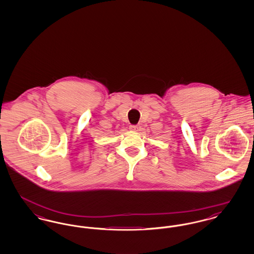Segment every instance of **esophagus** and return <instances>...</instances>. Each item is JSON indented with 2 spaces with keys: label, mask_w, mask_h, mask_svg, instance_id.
I'll list each match as a JSON object with an SVG mask.
<instances>
[{
  "label": "esophagus",
  "mask_w": 254,
  "mask_h": 254,
  "mask_svg": "<svg viewBox=\"0 0 254 254\" xmlns=\"http://www.w3.org/2000/svg\"><path fill=\"white\" fill-rule=\"evenodd\" d=\"M140 126H137V125H132V126H130L129 127V129L131 130V131H135V132H137V131H139L140 130Z\"/></svg>",
  "instance_id": "obj_1"
}]
</instances>
